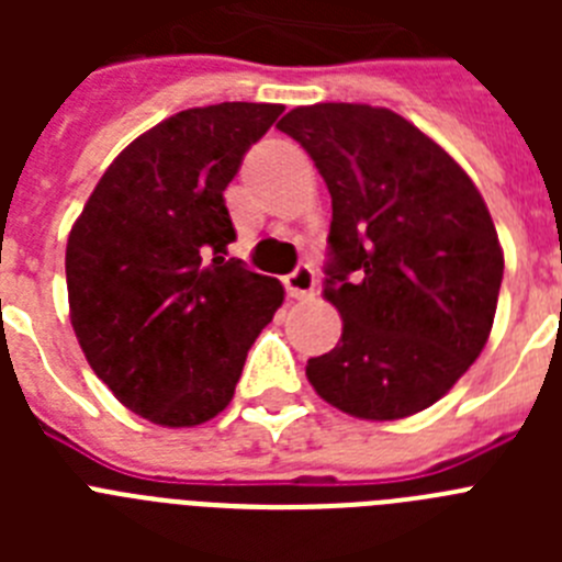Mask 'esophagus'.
I'll use <instances>...</instances> for the list:
<instances>
[{
    "instance_id": "1",
    "label": "esophagus",
    "mask_w": 562,
    "mask_h": 562,
    "mask_svg": "<svg viewBox=\"0 0 562 562\" xmlns=\"http://www.w3.org/2000/svg\"><path fill=\"white\" fill-rule=\"evenodd\" d=\"M284 286L292 297H312L317 286L315 270H312L310 265H297L295 270L284 278Z\"/></svg>"
}]
</instances>
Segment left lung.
I'll list each match as a JSON object with an SVG mask.
<instances>
[{
	"label": "left lung",
	"instance_id": "8db88e82",
	"mask_svg": "<svg viewBox=\"0 0 562 562\" xmlns=\"http://www.w3.org/2000/svg\"><path fill=\"white\" fill-rule=\"evenodd\" d=\"M278 128L331 193L324 295L340 342L306 376L329 405L389 422L430 408L493 329L504 252L479 188L439 143L369 103H315Z\"/></svg>",
	"mask_w": 562,
	"mask_h": 562
}]
</instances>
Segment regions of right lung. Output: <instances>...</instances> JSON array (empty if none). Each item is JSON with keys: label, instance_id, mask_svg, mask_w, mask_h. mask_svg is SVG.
Listing matches in <instances>:
<instances>
[{"label": "right lung", "instance_id": "1", "mask_svg": "<svg viewBox=\"0 0 562 562\" xmlns=\"http://www.w3.org/2000/svg\"><path fill=\"white\" fill-rule=\"evenodd\" d=\"M281 103L177 112L128 143L67 241L69 317L128 411L193 428L233 400L247 351L284 304L276 278L225 258V188Z\"/></svg>", "mask_w": 562, "mask_h": 562}]
</instances>
